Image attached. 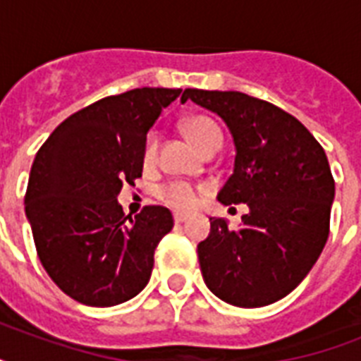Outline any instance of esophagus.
Listing matches in <instances>:
<instances>
[{
  "mask_svg": "<svg viewBox=\"0 0 361 361\" xmlns=\"http://www.w3.org/2000/svg\"><path fill=\"white\" fill-rule=\"evenodd\" d=\"M185 221H187V215L174 214V223H176V225H181V223H185Z\"/></svg>",
  "mask_w": 361,
  "mask_h": 361,
  "instance_id": "34e87169",
  "label": "esophagus"
}]
</instances>
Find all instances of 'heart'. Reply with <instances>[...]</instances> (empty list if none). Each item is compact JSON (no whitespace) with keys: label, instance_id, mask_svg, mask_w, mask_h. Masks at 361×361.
Returning <instances> with one entry per match:
<instances>
[{"label":"heart","instance_id":"1","mask_svg":"<svg viewBox=\"0 0 361 361\" xmlns=\"http://www.w3.org/2000/svg\"><path fill=\"white\" fill-rule=\"evenodd\" d=\"M183 130L191 138L192 144L204 153L208 149H214V147H221V144H223V135H221L217 123L209 118H204V116H195V118L183 121ZM159 138L161 136H159L157 130H149L146 135L144 147H142L144 164H152L157 157ZM198 197H200V192H198L197 187L187 183V181H169L157 189L159 200L172 209H178V212H191V209L197 208Z\"/></svg>","mask_w":361,"mask_h":361}]
</instances>
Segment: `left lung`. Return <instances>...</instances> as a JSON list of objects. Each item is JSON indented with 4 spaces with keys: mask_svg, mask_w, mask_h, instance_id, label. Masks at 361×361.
<instances>
[{
    "mask_svg": "<svg viewBox=\"0 0 361 361\" xmlns=\"http://www.w3.org/2000/svg\"><path fill=\"white\" fill-rule=\"evenodd\" d=\"M185 101L228 125L234 172L217 198L249 206L236 231L209 219L212 232L197 247L204 283L236 307L269 305L302 283L330 234L336 183L324 149L302 121L262 99L187 87Z\"/></svg>",
    "mask_w": 361,
    "mask_h": 361,
    "instance_id": "left-lung-1",
    "label": "left lung"
}]
</instances>
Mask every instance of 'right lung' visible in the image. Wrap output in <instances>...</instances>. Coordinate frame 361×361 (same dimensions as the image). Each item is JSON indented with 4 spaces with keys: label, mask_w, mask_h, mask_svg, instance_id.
I'll return each instance as SVG.
<instances>
[{
    "label": "right lung",
    "mask_w": 361,
    "mask_h": 361,
    "mask_svg": "<svg viewBox=\"0 0 361 361\" xmlns=\"http://www.w3.org/2000/svg\"><path fill=\"white\" fill-rule=\"evenodd\" d=\"M180 93L136 87L101 99L61 121L37 152L25 215L42 268L76 302L112 307L149 281L174 219L163 206L125 215L118 195L142 176L147 130Z\"/></svg>",
    "instance_id": "obj_1"
}]
</instances>
